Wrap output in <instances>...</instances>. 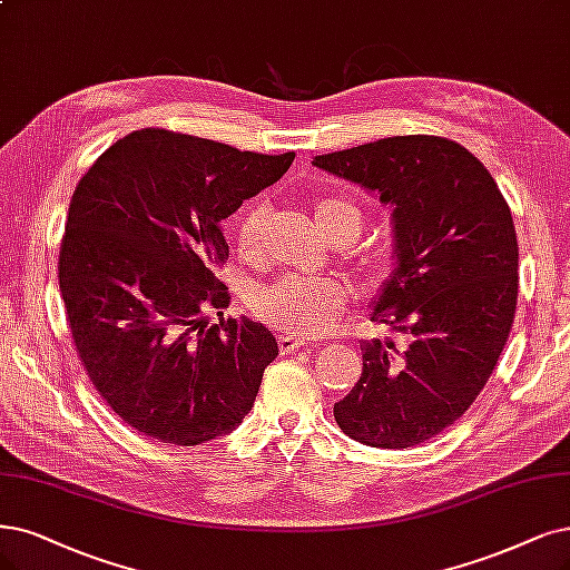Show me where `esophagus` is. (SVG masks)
I'll list each match as a JSON object with an SVG mask.
<instances>
[{"label":"esophagus","mask_w":570,"mask_h":570,"mask_svg":"<svg viewBox=\"0 0 570 570\" xmlns=\"http://www.w3.org/2000/svg\"><path fill=\"white\" fill-rule=\"evenodd\" d=\"M277 343H279V352H282V354H293V352H296L298 347H303V345H305V341H301V338H291V335H282V338H279Z\"/></svg>","instance_id":"34e87169"}]
</instances>
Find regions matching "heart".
I'll return each mask as SVG.
<instances>
[{
	"instance_id": "1",
	"label": "heart",
	"mask_w": 570,
	"mask_h": 570,
	"mask_svg": "<svg viewBox=\"0 0 570 570\" xmlns=\"http://www.w3.org/2000/svg\"><path fill=\"white\" fill-rule=\"evenodd\" d=\"M269 210L265 202H253L237 225V253L246 263H258L265 250V229ZM314 220L326 232L328 239L356 237L362 227V214L354 204L324 197L314 204ZM347 303L345 284L335 279H307V277H282L272 284L253 288L248 305L256 317L288 335L312 338L326 333L335 320L341 317Z\"/></svg>"
}]
</instances>
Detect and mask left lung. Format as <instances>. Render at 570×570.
<instances>
[{
	"label": "left lung",
	"instance_id": "8db88e82",
	"mask_svg": "<svg viewBox=\"0 0 570 570\" xmlns=\"http://www.w3.org/2000/svg\"><path fill=\"white\" fill-rule=\"evenodd\" d=\"M324 171L392 206L396 267L371 320L406 335L362 343V377L333 406L373 449H409L465 413L510 338L519 291L512 210L470 150L439 136H394L320 155Z\"/></svg>",
	"mask_w": 570,
	"mask_h": 570
}]
</instances>
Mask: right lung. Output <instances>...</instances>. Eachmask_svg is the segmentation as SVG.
I'll return each mask as SVG.
<instances>
[{"mask_svg":"<svg viewBox=\"0 0 570 570\" xmlns=\"http://www.w3.org/2000/svg\"><path fill=\"white\" fill-rule=\"evenodd\" d=\"M286 155L142 129L79 180L58 282L79 360L126 425L176 446L235 430L279 354L263 326L225 320L220 223L277 183ZM219 322L207 326V312Z\"/></svg>","mask_w":570,"mask_h":570,"instance_id":"obj_1","label":"right lung"}]
</instances>
